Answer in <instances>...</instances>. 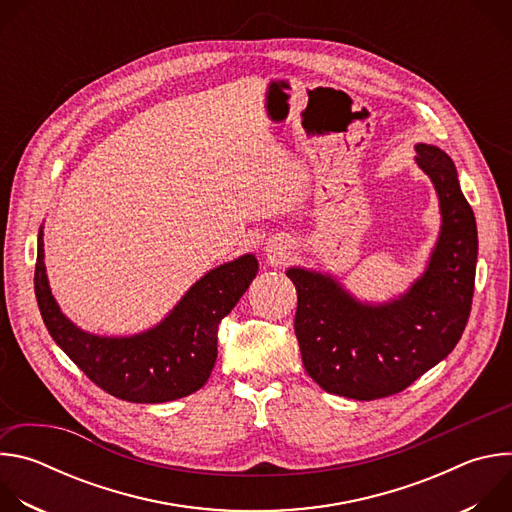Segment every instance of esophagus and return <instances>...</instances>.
<instances>
[{
	"instance_id": "34e87169",
	"label": "esophagus",
	"mask_w": 512,
	"mask_h": 512,
	"mask_svg": "<svg viewBox=\"0 0 512 512\" xmlns=\"http://www.w3.org/2000/svg\"><path fill=\"white\" fill-rule=\"evenodd\" d=\"M267 251H269V253H271V257H277V255H281V253H277V249H273V247H269V249H267Z\"/></svg>"
}]
</instances>
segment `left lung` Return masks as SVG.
Instances as JSON below:
<instances>
[{
	"label": "left lung",
	"mask_w": 512,
	"mask_h": 512,
	"mask_svg": "<svg viewBox=\"0 0 512 512\" xmlns=\"http://www.w3.org/2000/svg\"><path fill=\"white\" fill-rule=\"evenodd\" d=\"M415 162L440 200L442 227L425 271L405 294L360 302L330 273L289 267L306 373L332 395L373 401L407 389L444 360L466 328L478 259L476 218L452 158L417 143Z\"/></svg>",
	"instance_id": "obj_1"
}]
</instances>
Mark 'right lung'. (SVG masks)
<instances>
[{
	"label": "right lung",
	"instance_id": "right-lung-1",
	"mask_svg": "<svg viewBox=\"0 0 512 512\" xmlns=\"http://www.w3.org/2000/svg\"><path fill=\"white\" fill-rule=\"evenodd\" d=\"M259 271L253 253L206 271L168 316L131 336H99L68 320L56 304L38 231L34 291L42 320L64 354L103 391L131 403H166L192 395L216 362V332Z\"/></svg>",
	"mask_w": 512,
	"mask_h": 512
}]
</instances>
